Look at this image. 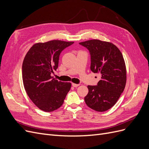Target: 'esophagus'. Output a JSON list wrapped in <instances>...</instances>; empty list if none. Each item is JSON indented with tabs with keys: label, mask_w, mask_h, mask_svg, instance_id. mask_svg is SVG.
I'll return each mask as SVG.
<instances>
[{
	"label": "esophagus",
	"mask_w": 149,
	"mask_h": 149,
	"mask_svg": "<svg viewBox=\"0 0 149 149\" xmlns=\"http://www.w3.org/2000/svg\"><path fill=\"white\" fill-rule=\"evenodd\" d=\"M79 85V84H75V83H72V86H73V87H74V88H76V87H78Z\"/></svg>",
	"instance_id": "1"
}]
</instances>
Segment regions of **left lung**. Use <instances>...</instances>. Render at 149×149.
Listing matches in <instances>:
<instances>
[{
	"label": "left lung",
	"mask_w": 149,
	"mask_h": 149,
	"mask_svg": "<svg viewBox=\"0 0 149 149\" xmlns=\"http://www.w3.org/2000/svg\"><path fill=\"white\" fill-rule=\"evenodd\" d=\"M79 44L89 52L90 69L101 76L96 86H88L89 91L84 97L85 102L96 111H107L118 101L125 86L126 67L123 54L113 43L100 40Z\"/></svg>",
	"instance_id": "8db88e82"
}]
</instances>
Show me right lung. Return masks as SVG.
<instances>
[{
  "label": "right lung",
  "mask_w": 149,
  "mask_h": 149,
  "mask_svg": "<svg viewBox=\"0 0 149 149\" xmlns=\"http://www.w3.org/2000/svg\"><path fill=\"white\" fill-rule=\"evenodd\" d=\"M73 42L52 40L37 43L26 54L22 79L26 94L40 109L52 112L63 104L71 84L58 81L51 76L56 70L61 52Z\"/></svg>",
  "instance_id": "obj_1"
}]
</instances>
